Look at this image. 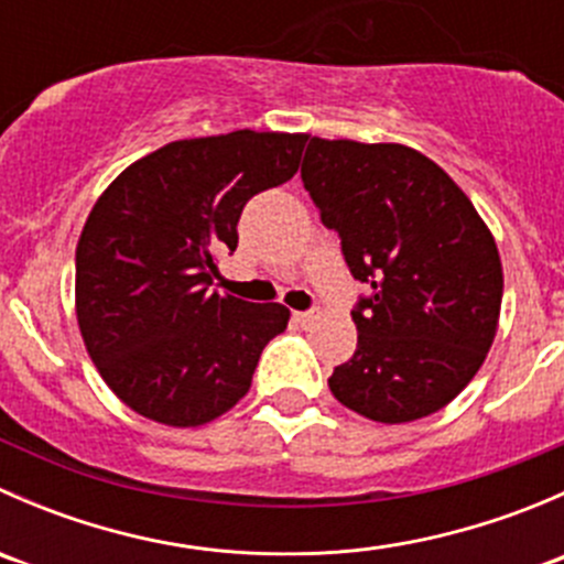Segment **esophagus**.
<instances>
[{"mask_svg": "<svg viewBox=\"0 0 564 564\" xmlns=\"http://www.w3.org/2000/svg\"><path fill=\"white\" fill-rule=\"evenodd\" d=\"M294 322H297L303 329H308L318 322V314L316 311H297V314H294Z\"/></svg>", "mask_w": 564, "mask_h": 564, "instance_id": "1", "label": "esophagus"}]
</instances>
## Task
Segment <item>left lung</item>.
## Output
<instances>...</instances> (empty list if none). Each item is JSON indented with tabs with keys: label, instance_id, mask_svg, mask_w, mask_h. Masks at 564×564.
Wrapping results in <instances>:
<instances>
[{
	"label": "left lung",
	"instance_id": "8db88e82",
	"mask_svg": "<svg viewBox=\"0 0 564 564\" xmlns=\"http://www.w3.org/2000/svg\"><path fill=\"white\" fill-rule=\"evenodd\" d=\"M303 185L338 231L355 281L357 349L327 379L377 423H412L453 401L494 344L502 261L477 209L431 158L403 144L311 139Z\"/></svg>",
	"mask_w": 564,
	"mask_h": 564
}]
</instances>
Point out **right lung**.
<instances>
[{
    "label": "right lung",
    "instance_id": "obj_1",
    "mask_svg": "<svg viewBox=\"0 0 564 564\" xmlns=\"http://www.w3.org/2000/svg\"><path fill=\"white\" fill-rule=\"evenodd\" d=\"M305 133L172 141L95 202L76 248V316L100 377L133 412L193 429L250 390L289 308L218 294L248 198L297 174Z\"/></svg>",
    "mask_w": 564,
    "mask_h": 564
}]
</instances>
